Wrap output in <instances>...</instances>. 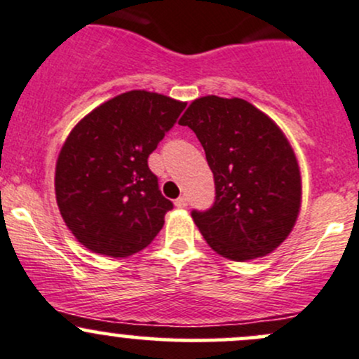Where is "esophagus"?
I'll use <instances>...</instances> for the list:
<instances>
[{
  "label": "esophagus",
  "mask_w": 359,
  "mask_h": 359,
  "mask_svg": "<svg viewBox=\"0 0 359 359\" xmlns=\"http://www.w3.org/2000/svg\"><path fill=\"white\" fill-rule=\"evenodd\" d=\"M175 206L177 208H187V198L180 196V198L175 199Z\"/></svg>",
  "instance_id": "obj_1"
}]
</instances>
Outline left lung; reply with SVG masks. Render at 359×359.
<instances>
[{"label":"left lung","instance_id":"1","mask_svg":"<svg viewBox=\"0 0 359 359\" xmlns=\"http://www.w3.org/2000/svg\"><path fill=\"white\" fill-rule=\"evenodd\" d=\"M198 136L215 177V203L191 212L212 250L231 261L264 257L297 223L302 179L276 122L243 98L201 97L179 121Z\"/></svg>","mask_w":359,"mask_h":359}]
</instances>
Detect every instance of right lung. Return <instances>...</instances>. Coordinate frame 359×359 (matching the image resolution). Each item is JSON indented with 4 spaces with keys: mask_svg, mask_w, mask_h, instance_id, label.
<instances>
[{
    "mask_svg": "<svg viewBox=\"0 0 359 359\" xmlns=\"http://www.w3.org/2000/svg\"><path fill=\"white\" fill-rule=\"evenodd\" d=\"M186 104L133 90L98 105L66 137L56 163V199L86 249L128 257L151 243L173 208L148 167Z\"/></svg>",
    "mask_w": 359,
    "mask_h": 359,
    "instance_id": "obj_1",
    "label": "right lung"
}]
</instances>
